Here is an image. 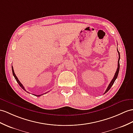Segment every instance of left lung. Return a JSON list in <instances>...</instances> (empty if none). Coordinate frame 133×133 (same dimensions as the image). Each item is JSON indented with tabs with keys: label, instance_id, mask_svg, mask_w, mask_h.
<instances>
[{
	"label": "left lung",
	"instance_id": "left-lung-1",
	"mask_svg": "<svg viewBox=\"0 0 133 133\" xmlns=\"http://www.w3.org/2000/svg\"><path fill=\"white\" fill-rule=\"evenodd\" d=\"M117 52H118V56H119V57H118V67H117V70H116V73H115L114 77H113V78L112 80L111 81V82H110V83L109 84V85H108V87H107V89L106 91H105L104 94H105L107 92H108V91H109V89L111 88L112 86L113 85V83H114L115 81H116V78H117V76H118V72H119V59H120V55H119V51H118V49H117Z\"/></svg>",
	"mask_w": 133,
	"mask_h": 133
}]
</instances>
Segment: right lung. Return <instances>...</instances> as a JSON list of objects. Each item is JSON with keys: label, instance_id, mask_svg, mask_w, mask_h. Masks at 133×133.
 I'll list each match as a JSON object with an SVG mask.
<instances>
[{"label": "right lung", "instance_id": "right-lung-1", "mask_svg": "<svg viewBox=\"0 0 133 133\" xmlns=\"http://www.w3.org/2000/svg\"><path fill=\"white\" fill-rule=\"evenodd\" d=\"M12 73H13V75H14V77H15V78L16 79V81H17V82L18 83V85L20 86V87H21V88L23 89V90H24L25 91H26V90L25 89V88H24V86L22 85V84L20 82V81L18 80V79L17 78V76H16V74H15V72H14V68H13V66H12ZM26 92H28V91H26ZM44 94H46V93H44ZM34 95H35V96H41V95H42L43 94H42V95H34V94H33Z\"/></svg>", "mask_w": 133, "mask_h": 133}]
</instances>
